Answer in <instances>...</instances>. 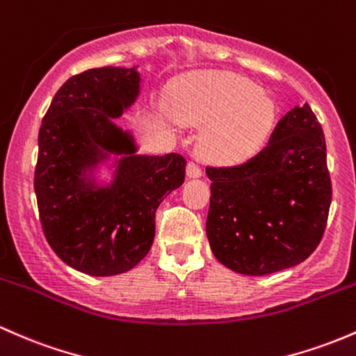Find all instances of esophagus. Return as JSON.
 Returning <instances> with one entry per match:
<instances>
[{
  "mask_svg": "<svg viewBox=\"0 0 356 356\" xmlns=\"http://www.w3.org/2000/svg\"><path fill=\"white\" fill-rule=\"evenodd\" d=\"M186 177L188 178H200L202 170L197 163H188L186 164Z\"/></svg>",
  "mask_w": 356,
  "mask_h": 356,
  "instance_id": "obj_1",
  "label": "esophagus"
}]
</instances>
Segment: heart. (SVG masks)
I'll return each instance as SVG.
<instances>
[{"instance_id":"1","label":"heart","mask_w":356,"mask_h":356,"mask_svg":"<svg viewBox=\"0 0 356 356\" xmlns=\"http://www.w3.org/2000/svg\"><path fill=\"white\" fill-rule=\"evenodd\" d=\"M170 110L190 127H205L200 152L210 163L250 161L268 143L277 106L254 83L220 71L179 76L170 88Z\"/></svg>"}]
</instances>
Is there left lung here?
<instances>
[{"label":"left lung","mask_w":356,"mask_h":356,"mask_svg":"<svg viewBox=\"0 0 356 356\" xmlns=\"http://www.w3.org/2000/svg\"><path fill=\"white\" fill-rule=\"evenodd\" d=\"M205 173L212 181L209 244L229 270L251 277L286 270L321 243L331 178L323 127L307 103L278 122L250 161Z\"/></svg>","instance_id":"left-lung-1"}]
</instances>
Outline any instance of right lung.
Listing matches in <instances>:
<instances>
[{
  "mask_svg": "<svg viewBox=\"0 0 356 356\" xmlns=\"http://www.w3.org/2000/svg\"><path fill=\"white\" fill-rule=\"evenodd\" d=\"M140 85L137 66L88 70L59 88L40 125L33 186L45 239L91 277L125 273L149 253L156 209L185 181L181 154H139L115 124Z\"/></svg>",
  "mask_w": 356,
  "mask_h": 356,
  "instance_id": "right-lung-1",
  "label": "right lung"
}]
</instances>
